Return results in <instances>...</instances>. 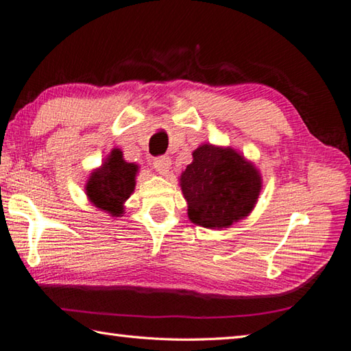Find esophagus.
<instances>
[{
    "instance_id": "1",
    "label": "esophagus",
    "mask_w": 351,
    "mask_h": 351,
    "mask_svg": "<svg viewBox=\"0 0 351 351\" xmlns=\"http://www.w3.org/2000/svg\"><path fill=\"white\" fill-rule=\"evenodd\" d=\"M154 167L160 175H167L169 170L171 167V161L169 156H160V158H155L154 160Z\"/></svg>"
}]
</instances>
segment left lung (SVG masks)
Wrapping results in <instances>:
<instances>
[{
	"label": "left lung",
	"instance_id": "1",
	"mask_svg": "<svg viewBox=\"0 0 351 351\" xmlns=\"http://www.w3.org/2000/svg\"><path fill=\"white\" fill-rule=\"evenodd\" d=\"M180 176L190 222L210 230L230 228L248 217L263 189L260 170L239 150L201 144Z\"/></svg>",
	"mask_w": 351,
	"mask_h": 351
}]
</instances>
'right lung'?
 <instances>
[{
    "instance_id": "1",
    "label": "right lung",
    "mask_w": 351,
    "mask_h": 351,
    "mask_svg": "<svg viewBox=\"0 0 351 351\" xmlns=\"http://www.w3.org/2000/svg\"><path fill=\"white\" fill-rule=\"evenodd\" d=\"M138 171V164L128 162L121 150L114 147L101 166L89 173L85 185L88 201L111 217H121L125 202L135 190Z\"/></svg>"
}]
</instances>
